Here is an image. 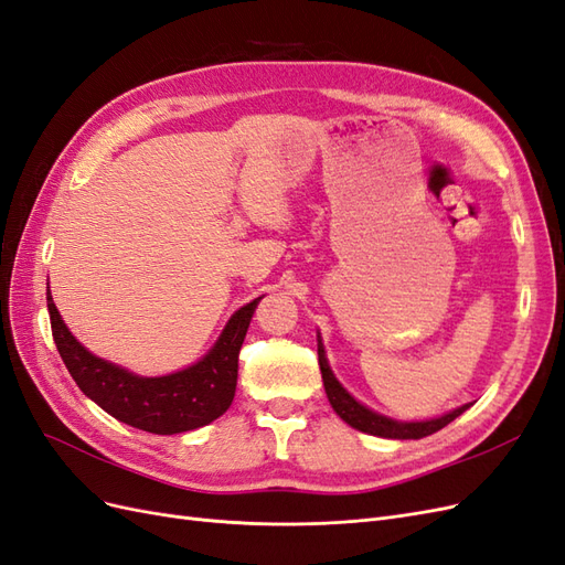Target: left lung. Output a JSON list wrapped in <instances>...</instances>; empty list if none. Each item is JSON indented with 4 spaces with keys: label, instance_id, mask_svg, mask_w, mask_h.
<instances>
[{
    "label": "left lung",
    "instance_id": "obj_1",
    "mask_svg": "<svg viewBox=\"0 0 565 565\" xmlns=\"http://www.w3.org/2000/svg\"><path fill=\"white\" fill-rule=\"evenodd\" d=\"M318 363H320V372H322V384H324V393H328L330 405L334 407V413L344 419L353 429L370 434V436H380V438H398V440H409V438H424L431 436L436 431H440L443 426H448L452 419H457L465 409H469V403L461 405L452 413L436 417V419H426V422H396L391 417H384L380 413H372L370 407H365L363 403H358L351 393L341 386L334 377V372L330 370L328 358H324V347L322 339L318 334Z\"/></svg>",
    "mask_w": 565,
    "mask_h": 565
}]
</instances>
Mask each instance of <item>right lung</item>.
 <instances>
[{
  "instance_id": "add662e5",
  "label": "right lung",
  "mask_w": 565,
  "mask_h": 565,
  "mask_svg": "<svg viewBox=\"0 0 565 565\" xmlns=\"http://www.w3.org/2000/svg\"><path fill=\"white\" fill-rule=\"evenodd\" d=\"M259 301L262 297L235 311L216 344L195 365L164 374V377H139L84 349L65 328L46 289L51 334L67 372L84 396H89L108 415L134 429L160 436L200 429L231 407L237 384V355H241L249 320Z\"/></svg>"
}]
</instances>
